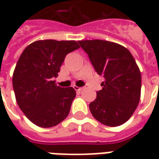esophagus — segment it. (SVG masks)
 Returning a JSON list of instances; mask_svg holds the SVG:
<instances>
[{
    "mask_svg": "<svg viewBox=\"0 0 159 159\" xmlns=\"http://www.w3.org/2000/svg\"><path fill=\"white\" fill-rule=\"evenodd\" d=\"M74 89L76 91H82L83 89V87H77V86H74Z\"/></svg>",
    "mask_w": 159,
    "mask_h": 159,
    "instance_id": "obj_1",
    "label": "esophagus"
}]
</instances>
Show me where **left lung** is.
<instances>
[{"mask_svg":"<svg viewBox=\"0 0 159 159\" xmlns=\"http://www.w3.org/2000/svg\"><path fill=\"white\" fill-rule=\"evenodd\" d=\"M99 75L102 89L89 104L93 117L107 126L123 124L140 102L141 75L131 52L123 46L104 40L79 41Z\"/></svg>","mask_w":159,"mask_h":159,"instance_id":"obj_1","label":"left lung"}]
</instances>
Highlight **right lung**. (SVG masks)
I'll return each instance as SVG.
<instances>
[{
	"label": "right lung",
	"instance_id": "right-lung-1",
	"mask_svg": "<svg viewBox=\"0 0 159 159\" xmlns=\"http://www.w3.org/2000/svg\"><path fill=\"white\" fill-rule=\"evenodd\" d=\"M79 48L76 41L39 40L30 44L19 57L12 86L19 108L34 124L51 128L68 116L76 90L58 86L53 78L58 76L66 54Z\"/></svg>",
	"mask_w": 159,
	"mask_h": 159
}]
</instances>
